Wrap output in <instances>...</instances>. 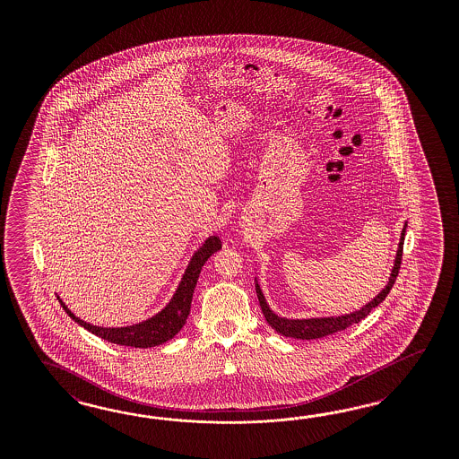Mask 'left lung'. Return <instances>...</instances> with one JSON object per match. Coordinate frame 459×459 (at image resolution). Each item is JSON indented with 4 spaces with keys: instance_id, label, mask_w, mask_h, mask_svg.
Instances as JSON below:
<instances>
[{
    "instance_id": "left-lung-1",
    "label": "left lung",
    "mask_w": 459,
    "mask_h": 459,
    "mask_svg": "<svg viewBox=\"0 0 459 459\" xmlns=\"http://www.w3.org/2000/svg\"><path fill=\"white\" fill-rule=\"evenodd\" d=\"M405 229H407V222L403 225V232H401V240H399V247H397V254H395V261H394V267L390 273L389 281L385 284V288L377 294L376 298L367 303V305L360 307L359 311H353L350 315H342V316H328V318H306V320H290V318H282L278 316L265 301L263 290L255 279V292L259 298V305L264 313V318L278 333L284 334V336H291V338H299V340H315V338H323L326 334H333L342 330H347L348 326L359 323L363 320L365 316L370 315V311L380 305L387 294H389L399 269H401V261H403V237H405Z\"/></svg>"
}]
</instances>
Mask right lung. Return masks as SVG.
I'll use <instances>...</instances> for the list:
<instances>
[{"label": "right lung", "mask_w": 459, "mask_h": 459, "mask_svg": "<svg viewBox=\"0 0 459 459\" xmlns=\"http://www.w3.org/2000/svg\"><path fill=\"white\" fill-rule=\"evenodd\" d=\"M221 249H222L221 238L217 236H210L202 244V247L195 252L194 257L190 259L180 284L173 294V298L169 299V303L160 313H156L154 316L146 321H141L138 325L121 326V328L96 326V325H91L87 321L77 318L65 306V303L58 296L56 298L72 320L79 323L87 332L100 336L102 340H108L116 345H125V347H156V345H161L168 340H171L183 328L185 321L190 315L192 298H194L195 286H196V281L200 276V271L209 261L210 255Z\"/></svg>", "instance_id": "1"}]
</instances>
